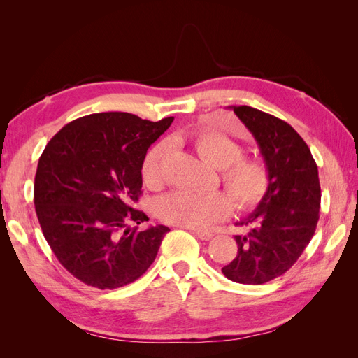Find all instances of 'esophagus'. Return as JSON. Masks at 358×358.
<instances>
[{"instance_id":"obj_1","label":"esophagus","mask_w":358,"mask_h":358,"mask_svg":"<svg viewBox=\"0 0 358 358\" xmlns=\"http://www.w3.org/2000/svg\"><path fill=\"white\" fill-rule=\"evenodd\" d=\"M191 231H192V234H196L199 239H201V241H210L213 237V234L210 231H203V230H191Z\"/></svg>"}]
</instances>
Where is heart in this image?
Here are the masks:
<instances>
[{
  "label": "heart",
  "instance_id": "heart-1",
  "mask_svg": "<svg viewBox=\"0 0 358 358\" xmlns=\"http://www.w3.org/2000/svg\"><path fill=\"white\" fill-rule=\"evenodd\" d=\"M197 155L208 164L221 170L222 187L237 210L255 209L270 188V170L259 157H243V146L236 138L212 128L201 127L189 137ZM169 143L159 142L150 148L142 161V179L150 189L164 185L162 161ZM231 210L229 197L222 192H197L176 189L157 203V213L162 221L191 229H203L225 218Z\"/></svg>",
  "mask_w": 358,
  "mask_h": 358
}]
</instances>
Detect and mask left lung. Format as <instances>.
Here are the masks:
<instances>
[{"instance_id": "1", "label": "left lung", "mask_w": 358, "mask_h": 358, "mask_svg": "<svg viewBox=\"0 0 358 358\" xmlns=\"http://www.w3.org/2000/svg\"><path fill=\"white\" fill-rule=\"evenodd\" d=\"M231 109L257 140L270 170V188L257 209L237 225V255L222 273L233 282L266 284L292 267L315 233L321 188L318 167L299 133L282 119L249 106Z\"/></svg>"}]
</instances>
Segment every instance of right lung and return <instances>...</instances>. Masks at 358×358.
<instances>
[{"mask_svg": "<svg viewBox=\"0 0 358 358\" xmlns=\"http://www.w3.org/2000/svg\"><path fill=\"white\" fill-rule=\"evenodd\" d=\"M173 117L158 122L124 112L76 119L50 138L34 182L37 218L58 262L80 282L113 289L154 263L166 225L133 208L142 196V161Z\"/></svg>", "mask_w": 358, "mask_h": 358, "instance_id": "1", "label": "right lung"}]
</instances>
